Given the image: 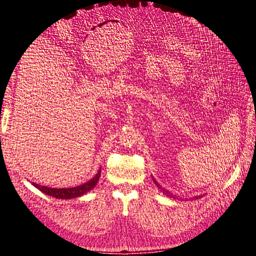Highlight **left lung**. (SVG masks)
I'll use <instances>...</instances> for the list:
<instances>
[{
    "label": "left lung",
    "mask_w": 256,
    "mask_h": 256,
    "mask_svg": "<svg viewBox=\"0 0 256 256\" xmlns=\"http://www.w3.org/2000/svg\"><path fill=\"white\" fill-rule=\"evenodd\" d=\"M154 184H156V186H157V187H158L159 189H161V190H162V192H164V193H166V196H170V198H175L173 196V194H172V193H170V192H168V190H166V189H164V188H162V187H161V186H160V184H158V182H157L156 180H154ZM200 198V196H194V198H196H196Z\"/></svg>",
    "instance_id": "8db88e82"
}]
</instances>
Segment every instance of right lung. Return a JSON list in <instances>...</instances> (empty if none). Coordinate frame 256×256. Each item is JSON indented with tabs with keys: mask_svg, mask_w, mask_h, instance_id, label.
Listing matches in <instances>:
<instances>
[{
	"mask_svg": "<svg viewBox=\"0 0 256 256\" xmlns=\"http://www.w3.org/2000/svg\"><path fill=\"white\" fill-rule=\"evenodd\" d=\"M102 175V168H99L98 173L90 180L88 182H86L80 186H76V187L74 188H63V189H56V188H48V187H44V186H40L38 184L33 182L32 184L34 187H36L37 189H40L42 192L46 193V194H48L50 196L53 198H63V200H69V198H79L85 193L88 192L90 190H92V188L95 187L97 184L98 180H99V177Z\"/></svg>",
	"mask_w": 256,
	"mask_h": 256,
	"instance_id": "obj_1",
	"label": "right lung"
}]
</instances>
